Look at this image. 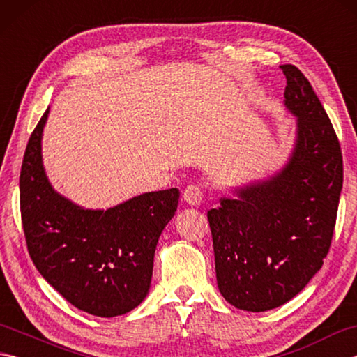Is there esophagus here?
Returning <instances> with one entry per match:
<instances>
[{"instance_id":"34e87169","label":"esophagus","mask_w":357,"mask_h":357,"mask_svg":"<svg viewBox=\"0 0 357 357\" xmlns=\"http://www.w3.org/2000/svg\"><path fill=\"white\" fill-rule=\"evenodd\" d=\"M183 198H184V201L187 204H190V206L198 207V206H201L202 198H204V193H202L199 185L190 184V185L185 187V190L183 193Z\"/></svg>"}]
</instances>
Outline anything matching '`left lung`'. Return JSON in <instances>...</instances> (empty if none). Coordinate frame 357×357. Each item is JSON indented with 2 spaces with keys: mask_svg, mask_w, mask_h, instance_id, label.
<instances>
[{
  "mask_svg": "<svg viewBox=\"0 0 357 357\" xmlns=\"http://www.w3.org/2000/svg\"><path fill=\"white\" fill-rule=\"evenodd\" d=\"M285 105L298 116L290 161L207 211L219 291L239 310L267 312L294 298L328 255L344 183L342 151L308 79L293 64Z\"/></svg>",
  "mask_w": 357,
  "mask_h": 357,
  "instance_id": "1",
  "label": "left lung"
}]
</instances>
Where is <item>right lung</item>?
Wrapping results in <instances>:
<instances>
[{"label":"right lung","mask_w":357,"mask_h":357,"mask_svg":"<svg viewBox=\"0 0 357 357\" xmlns=\"http://www.w3.org/2000/svg\"><path fill=\"white\" fill-rule=\"evenodd\" d=\"M44 112L27 142L20 208L29 255L73 307L100 317L132 312L146 298L158 239L178 208L179 190L150 192L109 210H84L59 196L43 169Z\"/></svg>","instance_id":"right-lung-1"}]
</instances>
